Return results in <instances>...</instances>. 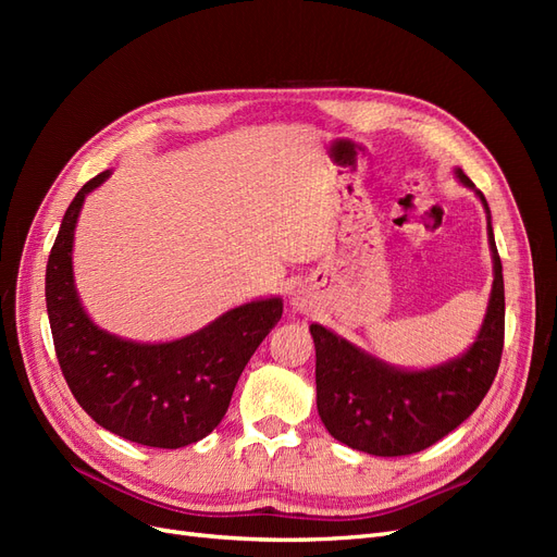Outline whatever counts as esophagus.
<instances>
[{
	"label": "esophagus",
	"instance_id": "34e87169",
	"mask_svg": "<svg viewBox=\"0 0 557 557\" xmlns=\"http://www.w3.org/2000/svg\"><path fill=\"white\" fill-rule=\"evenodd\" d=\"M309 307H311L309 295H307L305 290H297V293L293 295V309H297V311H309Z\"/></svg>",
	"mask_w": 557,
	"mask_h": 557
}]
</instances>
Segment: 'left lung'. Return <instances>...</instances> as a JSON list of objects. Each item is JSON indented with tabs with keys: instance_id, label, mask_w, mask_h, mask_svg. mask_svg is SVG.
<instances>
[{
	"instance_id": "obj_1",
	"label": "left lung",
	"mask_w": 557,
	"mask_h": 557,
	"mask_svg": "<svg viewBox=\"0 0 557 557\" xmlns=\"http://www.w3.org/2000/svg\"><path fill=\"white\" fill-rule=\"evenodd\" d=\"M455 178L481 199L493 256V290L474 344L442 364L404 369L323 325L309 327L318 416L336 442L356 450L381 458L423 450L465 423L495 381L504 346V278L491 207L460 166H455Z\"/></svg>"
}]
</instances>
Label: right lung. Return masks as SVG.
Here are the masks:
<instances>
[{
    "label": "right lung",
    "mask_w": 557,
    "mask_h": 557,
    "mask_svg": "<svg viewBox=\"0 0 557 557\" xmlns=\"http://www.w3.org/2000/svg\"><path fill=\"white\" fill-rule=\"evenodd\" d=\"M111 172L97 174L66 209L46 264V309L62 374L97 425L127 442L183 448L221 423L244 367L281 320L283 299L234 307L172 342H132L99 327L74 283V232L86 197Z\"/></svg>",
    "instance_id": "obj_1"
}]
</instances>
